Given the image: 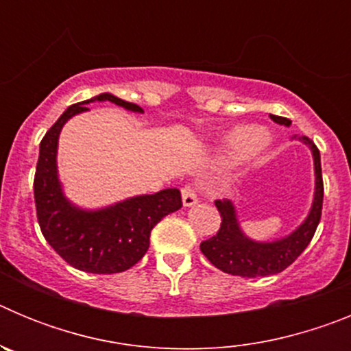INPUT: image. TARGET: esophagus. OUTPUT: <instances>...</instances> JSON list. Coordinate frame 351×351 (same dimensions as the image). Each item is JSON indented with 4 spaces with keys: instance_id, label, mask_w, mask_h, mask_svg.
Segmentation results:
<instances>
[{
    "instance_id": "1",
    "label": "esophagus",
    "mask_w": 351,
    "mask_h": 351,
    "mask_svg": "<svg viewBox=\"0 0 351 351\" xmlns=\"http://www.w3.org/2000/svg\"><path fill=\"white\" fill-rule=\"evenodd\" d=\"M181 195H182V204H184L186 207L195 206V204H197V188H195L193 184L182 186Z\"/></svg>"
}]
</instances>
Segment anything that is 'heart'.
Returning a JSON list of instances; mask_svg holds the SVG:
<instances>
[{"label":"heart","instance_id":"b5f03b06","mask_svg":"<svg viewBox=\"0 0 351 351\" xmlns=\"http://www.w3.org/2000/svg\"><path fill=\"white\" fill-rule=\"evenodd\" d=\"M267 144V135L255 126H237L225 137L221 158L225 161L241 160L250 154L260 153Z\"/></svg>","mask_w":351,"mask_h":351}]
</instances>
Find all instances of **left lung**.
<instances>
[{
  "label": "left lung",
  "instance_id": "obj_1",
  "mask_svg": "<svg viewBox=\"0 0 351 351\" xmlns=\"http://www.w3.org/2000/svg\"><path fill=\"white\" fill-rule=\"evenodd\" d=\"M274 123L290 126L287 117L271 116ZM304 144H308L315 158V200L306 221L297 228L293 234L274 243H255L247 239L239 228L235 209L230 200H216V207L221 216L218 234L200 244L206 258L214 267L232 276L241 278H260V276H272L285 271L288 265L295 262L308 244L311 243L316 226L322 218V206H324V179H322L320 151L315 142L308 137H299Z\"/></svg>",
  "mask_w": 351,
  "mask_h": 351
}]
</instances>
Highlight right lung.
<instances>
[{
  "mask_svg": "<svg viewBox=\"0 0 351 351\" xmlns=\"http://www.w3.org/2000/svg\"><path fill=\"white\" fill-rule=\"evenodd\" d=\"M95 100L112 101L133 112H144L137 104L108 93L68 107L40 142L33 182L36 218L45 241L71 267L93 274H116L128 271L142 260L149 250V235L154 225L167 214L181 209L182 200L181 191L169 188L100 210L77 209L68 202L58 181V137L64 123L88 110L86 105Z\"/></svg>",
  "mask_w": 351,
  "mask_h": 351,
  "instance_id": "1",
  "label": "right lung"
}]
</instances>
